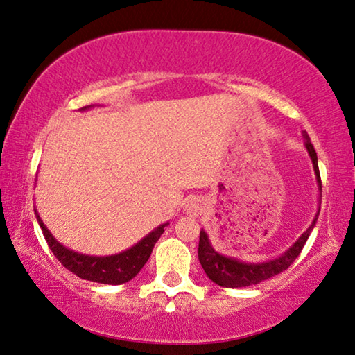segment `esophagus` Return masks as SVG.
Returning <instances> with one entry per match:
<instances>
[{"label": "esophagus", "mask_w": 355, "mask_h": 355, "mask_svg": "<svg viewBox=\"0 0 355 355\" xmlns=\"http://www.w3.org/2000/svg\"><path fill=\"white\" fill-rule=\"evenodd\" d=\"M201 209H202V205L198 198H191L187 201V205H185V211L191 214V216H196Z\"/></svg>", "instance_id": "esophagus-1"}]
</instances>
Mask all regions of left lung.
Here are the masks:
<instances>
[{"mask_svg": "<svg viewBox=\"0 0 355 355\" xmlns=\"http://www.w3.org/2000/svg\"><path fill=\"white\" fill-rule=\"evenodd\" d=\"M302 137H304V144L306 150H309V155L313 162V170H315V174H316L318 189L322 190L316 150L310 141L309 133L304 132V135ZM319 211H321V209H318L311 225L306 228L304 234H302L299 239L286 250V252L274 259L263 261V263H243L241 259H236L232 257H225V254L216 252V248L212 247L211 241H209L207 232L205 230H201L198 259L202 266V269H205L206 275L211 278L214 283H217L218 286H223V288H245V286H252V284H258L264 280H269V278L282 274L283 270H286L288 267L294 263V259L299 257L306 239H309L313 228H315L316 220L319 217Z\"/></svg>", "mask_w": 355, "mask_h": 355, "instance_id": "8db88e82", "label": "left lung"}]
</instances>
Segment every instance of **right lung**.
<instances>
[{"label": "right lung", "mask_w": 355, "mask_h": 355, "mask_svg": "<svg viewBox=\"0 0 355 355\" xmlns=\"http://www.w3.org/2000/svg\"><path fill=\"white\" fill-rule=\"evenodd\" d=\"M89 107H85L81 110H86ZM34 214H36V218L40 230L44 232L45 241L49 243L50 250L53 252L58 261L67 270H71L72 274L83 278V280L103 284H123L130 282L133 277H137L138 272L143 269V266L148 263L155 242L164 234L165 226L170 225L166 222L157 226L154 231H150L148 236H144L141 241L137 242L133 247L124 250V252L110 254V257H91V254H83L64 247L61 242L55 239L53 234L44 225L37 211H34Z\"/></svg>", "instance_id": "right-lung-1"}]
</instances>
